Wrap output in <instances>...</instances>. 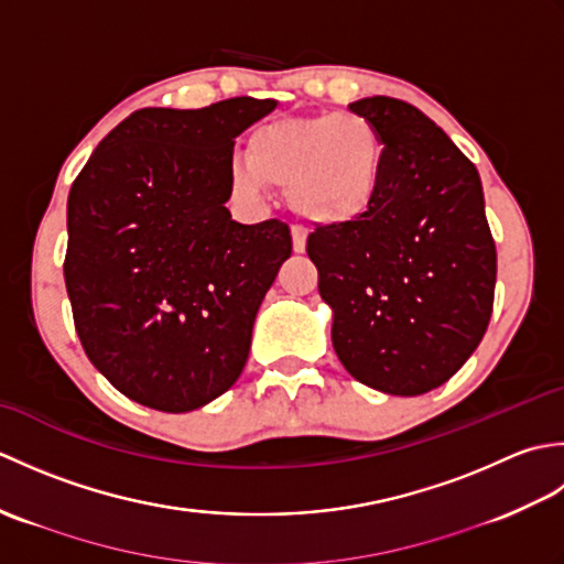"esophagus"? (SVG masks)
<instances>
[{
	"mask_svg": "<svg viewBox=\"0 0 564 564\" xmlns=\"http://www.w3.org/2000/svg\"><path fill=\"white\" fill-rule=\"evenodd\" d=\"M291 235H293V249L297 251V254H303L305 245H307V230H305V227H301V225H293Z\"/></svg>",
	"mask_w": 564,
	"mask_h": 564,
	"instance_id": "34e87169",
	"label": "esophagus"
}]
</instances>
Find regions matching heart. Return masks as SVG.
<instances>
[{
	"mask_svg": "<svg viewBox=\"0 0 564 564\" xmlns=\"http://www.w3.org/2000/svg\"><path fill=\"white\" fill-rule=\"evenodd\" d=\"M386 166L378 128L358 113H315L279 118L259 126L245 158L230 164V184L259 198L269 184H289V203L317 225H344L373 206Z\"/></svg>",
	"mask_w": 564,
	"mask_h": 564,
	"instance_id": "b5f03b06",
	"label": "heart"
}]
</instances>
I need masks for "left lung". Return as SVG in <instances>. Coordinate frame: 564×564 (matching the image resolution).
<instances>
[{
	"mask_svg": "<svg viewBox=\"0 0 564 564\" xmlns=\"http://www.w3.org/2000/svg\"><path fill=\"white\" fill-rule=\"evenodd\" d=\"M349 109L386 145L380 194L361 218L307 237L332 344L364 386L424 394L482 341L495 305L497 249L480 174L412 104L368 97Z\"/></svg>",
	"mask_w": 564,
	"mask_h": 564,
	"instance_id": "obj_1",
	"label": "left lung"
}]
</instances>
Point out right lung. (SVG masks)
<instances>
[{"label":"right lung","instance_id":"add662e5","mask_svg":"<svg viewBox=\"0 0 564 564\" xmlns=\"http://www.w3.org/2000/svg\"><path fill=\"white\" fill-rule=\"evenodd\" d=\"M275 109L235 97L140 109L94 150L67 198L65 285L94 368L126 398L191 412L235 386L289 225L232 220L235 138Z\"/></svg>","mask_w":564,"mask_h":564}]
</instances>
